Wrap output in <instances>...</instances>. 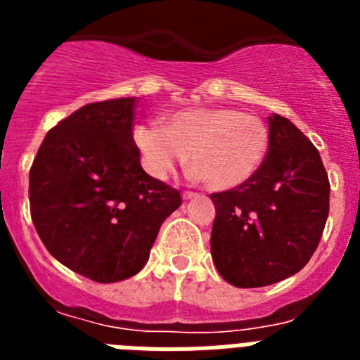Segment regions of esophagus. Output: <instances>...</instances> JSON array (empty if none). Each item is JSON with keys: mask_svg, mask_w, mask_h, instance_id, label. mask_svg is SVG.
Here are the masks:
<instances>
[{"mask_svg": "<svg viewBox=\"0 0 360 360\" xmlns=\"http://www.w3.org/2000/svg\"><path fill=\"white\" fill-rule=\"evenodd\" d=\"M196 193H193V191H184V200H193L196 198Z\"/></svg>", "mask_w": 360, "mask_h": 360, "instance_id": "1", "label": "esophagus"}]
</instances>
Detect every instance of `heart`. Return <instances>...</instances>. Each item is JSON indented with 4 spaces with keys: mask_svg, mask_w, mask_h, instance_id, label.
<instances>
[{
    "mask_svg": "<svg viewBox=\"0 0 360 360\" xmlns=\"http://www.w3.org/2000/svg\"><path fill=\"white\" fill-rule=\"evenodd\" d=\"M133 142L146 173L164 180L191 158V176L212 191L241 186L257 173L269 153V128L259 117L232 108H186L162 126L142 122Z\"/></svg>",
    "mask_w": 360,
    "mask_h": 360,
    "instance_id": "1",
    "label": "heart"
}]
</instances>
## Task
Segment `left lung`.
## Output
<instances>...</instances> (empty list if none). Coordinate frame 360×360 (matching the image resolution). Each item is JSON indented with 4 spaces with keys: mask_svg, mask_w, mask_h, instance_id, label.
Listing matches in <instances>:
<instances>
[{
    "mask_svg": "<svg viewBox=\"0 0 360 360\" xmlns=\"http://www.w3.org/2000/svg\"><path fill=\"white\" fill-rule=\"evenodd\" d=\"M269 153L250 180L211 195L212 262L238 288L274 285L310 262L330 209L316 146L285 117H269Z\"/></svg>",
    "mask_w": 360,
    "mask_h": 360,
    "instance_id": "8db88e82",
    "label": "left lung"
}]
</instances>
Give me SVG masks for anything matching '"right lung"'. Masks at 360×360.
Returning <instances> with one entry per match:
<instances>
[{
    "mask_svg": "<svg viewBox=\"0 0 360 360\" xmlns=\"http://www.w3.org/2000/svg\"><path fill=\"white\" fill-rule=\"evenodd\" d=\"M135 97L91 103L44 136L30 169L32 221L57 262L97 283L139 274L180 193L149 176L133 142Z\"/></svg>",
    "mask_w": 360,
    "mask_h": 360,
    "instance_id": "1",
    "label": "right lung"
}]
</instances>
